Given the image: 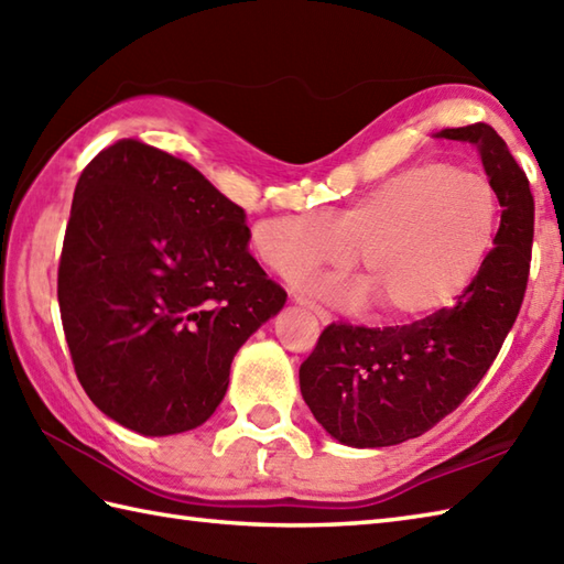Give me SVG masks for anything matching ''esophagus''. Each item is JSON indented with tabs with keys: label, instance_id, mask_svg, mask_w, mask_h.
<instances>
[{
	"label": "esophagus",
	"instance_id": "1",
	"mask_svg": "<svg viewBox=\"0 0 564 564\" xmlns=\"http://www.w3.org/2000/svg\"><path fill=\"white\" fill-rule=\"evenodd\" d=\"M291 301L295 303V305H301V307H305V310H310V313H313L322 325H327V322L332 319V315L327 313L325 307H319L317 303H313V301H307V297H303V295H297V293H291Z\"/></svg>",
	"mask_w": 564,
	"mask_h": 564
}]
</instances>
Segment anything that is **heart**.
Segmentation results:
<instances>
[{
    "label": "heart",
    "instance_id": "b5f03b06",
    "mask_svg": "<svg viewBox=\"0 0 564 564\" xmlns=\"http://www.w3.org/2000/svg\"><path fill=\"white\" fill-rule=\"evenodd\" d=\"M499 196L482 174L441 162L412 164L339 210L334 225L317 213L263 220L254 230L261 259L281 273L344 269L358 251L366 285L315 281L334 301L368 293L392 319L451 305L480 273L495 247Z\"/></svg>",
    "mask_w": 564,
    "mask_h": 564
}]
</instances>
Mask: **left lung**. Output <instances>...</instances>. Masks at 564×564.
Listing matches in <instances>:
<instances>
[{"label":"left lung","mask_w":564,"mask_h":564,"mask_svg":"<svg viewBox=\"0 0 564 564\" xmlns=\"http://www.w3.org/2000/svg\"><path fill=\"white\" fill-rule=\"evenodd\" d=\"M438 138L480 148L501 206L495 247L451 307L402 327L332 322L301 366V392L329 434L356 448L422 436L451 414L492 366L529 285L535 206L529 176L487 123Z\"/></svg>","instance_id":"8db88e82"}]
</instances>
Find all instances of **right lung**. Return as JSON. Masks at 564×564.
<instances>
[{"label":"right lung","instance_id":"1","mask_svg":"<svg viewBox=\"0 0 564 564\" xmlns=\"http://www.w3.org/2000/svg\"><path fill=\"white\" fill-rule=\"evenodd\" d=\"M245 210L188 162L123 138L72 198L57 303L84 392L145 436L200 426L285 291L247 251Z\"/></svg>","mask_w":564,"mask_h":564}]
</instances>
